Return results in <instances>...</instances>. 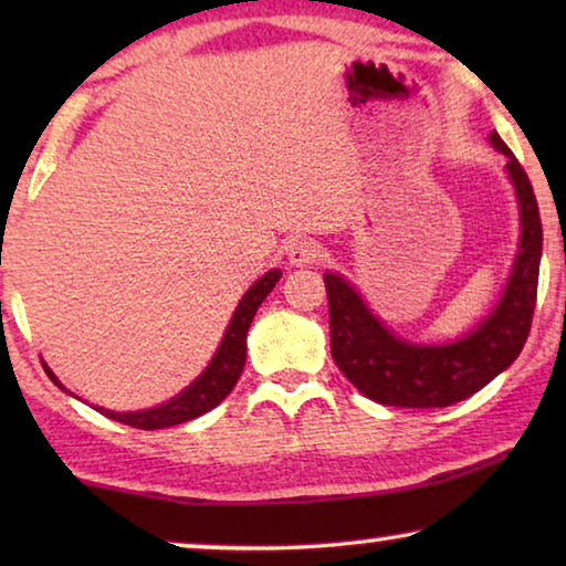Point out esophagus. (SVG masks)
Masks as SVG:
<instances>
[{"label": "esophagus", "mask_w": 566, "mask_h": 566, "mask_svg": "<svg viewBox=\"0 0 566 566\" xmlns=\"http://www.w3.org/2000/svg\"><path fill=\"white\" fill-rule=\"evenodd\" d=\"M285 254H289V262L291 265H312L322 258V247L314 242V239H306V237H298V239H291L289 247H285Z\"/></svg>", "instance_id": "34e87169"}]
</instances>
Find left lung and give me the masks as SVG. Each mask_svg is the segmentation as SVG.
<instances>
[{
    "label": "left lung",
    "mask_w": 566,
    "mask_h": 566,
    "mask_svg": "<svg viewBox=\"0 0 566 566\" xmlns=\"http://www.w3.org/2000/svg\"><path fill=\"white\" fill-rule=\"evenodd\" d=\"M490 144L505 154V172L515 188L521 239L513 270L497 306L453 343L422 345L397 337L370 312L355 285L339 273H324L329 301L332 358L360 394L386 407H451L484 389L513 366L531 332L538 265L544 250L538 203L528 175L497 130Z\"/></svg>",
    "instance_id": "left-lung-1"
}]
</instances>
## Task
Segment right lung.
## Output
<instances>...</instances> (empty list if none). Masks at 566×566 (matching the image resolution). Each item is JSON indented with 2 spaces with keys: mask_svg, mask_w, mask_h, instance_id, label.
<instances>
[{
  "mask_svg": "<svg viewBox=\"0 0 566 566\" xmlns=\"http://www.w3.org/2000/svg\"><path fill=\"white\" fill-rule=\"evenodd\" d=\"M281 275H283L281 270L273 268L270 273L262 275L260 281H254L250 285V291H247L242 301L237 304L227 332H223L219 350H216L203 374H200L188 389H182L177 397L167 399L165 405L138 409V412H113V409L95 407L97 412L111 417L115 422L130 424V428H138V430H161V428H172V424L196 420V417L211 412L213 407H219L221 401L229 397V391L237 386L239 376H242V368L247 360V332H250V324L254 319V314H258L260 304L268 298V293L275 289V283L281 281ZM43 368L59 389L72 394L64 384L59 381L56 374H53L45 363Z\"/></svg>",
  "mask_w": 566,
  "mask_h": 566,
  "instance_id": "1",
  "label": "right lung"
}]
</instances>
